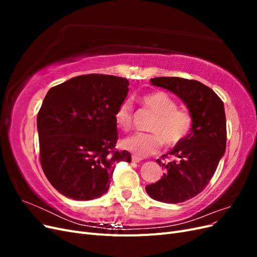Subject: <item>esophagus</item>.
<instances>
[{
    "instance_id": "1",
    "label": "esophagus",
    "mask_w": 257,
    "mask_h": 257,
    "mask_svg": "<svg viewBox=\"0 0 257 257\" xmlns=\"http://www.w3.org/2000/svg\"><path fill=\"white\" fill-rule=\"evenodd\" d=\"M143 159L141 157H137V155H132V161L134 163H139Z\"/></svg>"
}]
</instances>
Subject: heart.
Instances as JSON below:
<instances>
[{
	"label": "heart",
	"instance_id": "b5f03b06",
	"mask_svg": "<svg viewBox=\"0 0 257 257\" xmlns=\"http://www.w3.org/2000/svg\"><path fill=\"white\" fill-rule=\"evenodd\" d=\"M142 106L153 114L147 130L150 133H137L122 141L124 149L139 157L157 153L163 145L175 147L189 136L193 126L192 113L177 107L175 98L165 91L146 93L139 98ZM133 105L124 100L114 112V122L120 130L128 131L133 126Z\"/></svg>",
	"mask_w": 257,
	"mask_h": 257
}]
</instances>
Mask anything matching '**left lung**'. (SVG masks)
<instances>
[{
  "label": "left lung",
  "instance_id": "1",
  "mask_svg": "<svg viewBox=\"0 0 257 257\" xmlns=\"http://www.w3.org/2000/svg\"><path fill=\"white\" fill-rule=\"evenodd\" d=\"M151 83L172 91L193 115L191 133L167 154L157 160L164 169L158 182L146 186L155 200L178 204L203 191L213 177L226 149V118L223 100L204 83L180 77H157Z\"/></svg>",
  "mask_w": 257,
  "mask_h": 257
}]
</instances>
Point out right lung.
<instances>
[{
    "label": "right lung",
    "mask_w": 257,
    "mask_h": 257,
    "mask_svg": "<svg viewBox=\"0 0 257 257\" xmlns=\"http://www.w3.org/2000/svg\"><path fill=\"white\" fill-rule=\"evenodd\" d=\"M130 82L122 77H74L45 96L37 114L40 161L49 182L68 198L90 200L109 188L116 163L131 162L118 151L114 112Z\"/></svg>",
    "instance_id": "obj_1"
}]
</instances>
